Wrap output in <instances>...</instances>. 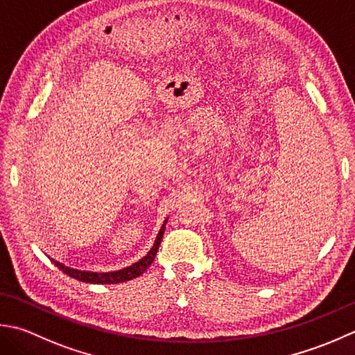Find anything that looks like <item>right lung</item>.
Listing matches in <instances>:
<instances>
[{
    "label": "right lung",
    "mask_w": 355,
    "mask_h": 355,
    "mask_svg": "<svg viewBox=\"0 0 355 355\" xmlns=\"http://www.w3.org/2000/svg\"><path fill=\"white\" fill-rule=\"evenodd\" d=\"M165 223H167V220L164 222V225H162L161 231H159V234H157L156 241H155L153 248L148 251V254L146 257H142L139 262H136L132 266H128V268L119 270V271H113V272H92V271H79V270L69 268V266H64L62 263L56 262V260H52V262L62 272H66L67 276L73 277L76 280L85 282V284H101V285L108 284V285H112V284H121V282L132 280V279H135L137 276H141V274L146 271L151 263H153V260L156 257V252H157V248H159V245H161V241H162Z\"/></svg>",
    "instance_id": "add662e5"
}]
</instances>
